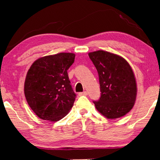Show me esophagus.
Returning <instances> with one entry per match:
<instances>
[{"instance_id": "1", "label": "esophagus", "mask_w": 160, "mask_h": 160, "mask_svg": "<svg viewBox=\"0 0 160 160\" xmlns=\"http://www.w3.org/2000/svg\"><path fill=\"white\" fill-rule=\"evenodd\" d=\"M78 95H79V96H82V95H87V92L84 91V92H79V93H78Z\"/></svg>"}]
</instances>
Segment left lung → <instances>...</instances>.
Instances as JSON below:
<instances>
[{
	"label": "left lung",
	"instance_id": "8db88e82",
	"mask_svg": "<svg viewBox=\"0 0 160 160\" xmlns=\"http://www.w3.org/2000/svg\"><path fill=\"white\" fill-rule=\"evenodd\" d=\"M89 57L98 71L101 92L99 100L93 101L96 108L108 119L123 117L132 108L137 94L130 65L122 57L102 50Z\"/></svg>",
	"mask_w": 160,
	"mask_h": 160
}]
</instances>
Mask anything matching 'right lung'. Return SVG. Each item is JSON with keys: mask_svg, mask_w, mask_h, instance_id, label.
<instances>
[{"mask_svg": "<svg viewBox=\"0 0 160 160\" xmlns=\"http://www.w3.org/2000/svg\"><path fill=\"white\" fill-rule=\"evenodd\" d=\"M74 59L73 53H59L39 58L30 68L24 91L28 105L40 119L59 121L73 107L76 95L67 71Z\"/></svg>", "mask_w": 160, "mask_h": 160, "instance_id": "1", "label": "right lung"}]
</instances>
